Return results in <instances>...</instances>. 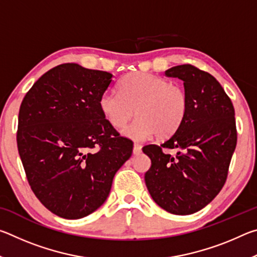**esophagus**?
<instances>
[{"label":"esophagus","instance_id":"obj_1","mask_svg":"<svg viewBox=\"0 0 257 257\" xmlns=\"http://www.w3.org/2000/svg\"><path fill=\"white\" fill-rule=\"evenodd\" d=\"M141 152H142V146L138 145V144H135L134 149H133V153L135 155H138V154H141Z\"/></svg>","mask_w":257,"mask_h":257}]
</instances>
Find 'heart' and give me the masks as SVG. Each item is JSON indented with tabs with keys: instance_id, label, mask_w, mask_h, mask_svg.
Segmentation results:
<instances>
[{
	"instance_id": "obj_1",
	"label": "heart",
	"mask_w": 257,
	"mask_h": 257,
	"mask_svg": "<svg viewBox=\"0 0 257 257\" xmlns=\"http://www.w3.org/2000/svg\"><path fill=\"white\" fill-rule=\"evenodd\" d=\"M119 92H105L99 108L113 127L122 128L135 115L138 118L122 130L124 137L143 142L156 134L169 137L184 122L188 96L179 85L146 72H134L119 82Z\"/></svg>"
}]
</instances>
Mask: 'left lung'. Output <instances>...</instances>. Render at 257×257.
I'll list each match as a JSON object with an SVG mask.
<instances>
[{
    "mask_svg": "<svg viewBox=\"0 0 257 257\" xmlns=\"http://www.w3.org/2000/svg\"><path fill=\"white\" fill-rule=\"evenodd\" d=\"M184 81L188 112L179 129L162 145H147L151 159L145 184L153 201L169 213L188 215L213 201L227 179L237 144L231 101L214 77L190 64L168 69ZM162 148H177L176 157Z\"/></svg>",
    "mask_w": 257,
    "mask_h": 257,
    "instance_id": "8db88e82",
    "label": "left lung"
}]
</instances>
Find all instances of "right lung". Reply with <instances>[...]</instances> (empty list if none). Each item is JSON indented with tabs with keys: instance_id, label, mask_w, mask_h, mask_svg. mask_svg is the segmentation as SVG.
I'll use <instances>...</instances> for the list:
<instances>
[{
	"instance_id": "right-lung-1",
	"label": "right lung",
	"mask_w": 257,
	"mask_h": 257,
	"mask_svg": "<svg viewBox=\"0 0 257 257\" xmlns=\"http://www.w3.org/2000/svg\"><path fill=\"white\" fill-rule=\"evenodd\" d=\"M113 75L64 63L44 73L19 110L17 144L30 187L63 219L103 205L113 178L133 153L99 108Z\"/></svg>"
}]
</instances>
